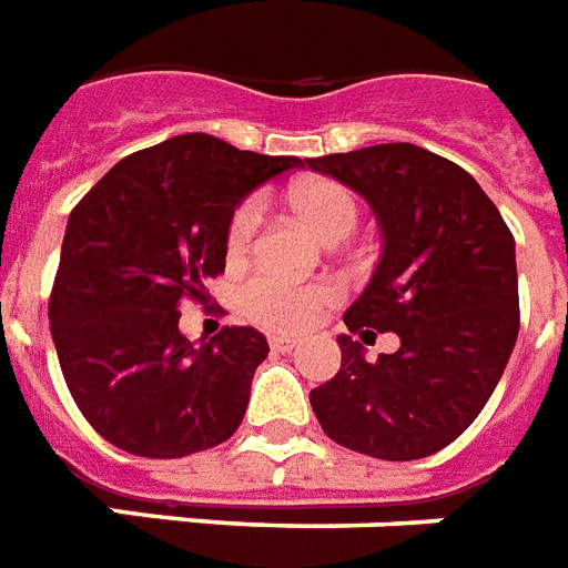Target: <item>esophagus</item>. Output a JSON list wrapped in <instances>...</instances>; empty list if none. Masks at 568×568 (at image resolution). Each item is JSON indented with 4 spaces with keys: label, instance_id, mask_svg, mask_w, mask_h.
Listing matches in <instances>:
<instances>
[{
    "label": "esophagus",
    "instance_id": "34e87169",
    "mask_svg": "<svg viewBox=\"0 0 568 568\" xmlns=\"http://www.w3.org/2000/svg\"><path fill=\"white\" fill-rule=\"evenodd\" d=\"M270 346L275 348V352H293V348L298 346L296 337H281V334H275V337H270Z\"/></svg>",
    "mask_w": 568,
    "mask_h": 568
}]
</instances>
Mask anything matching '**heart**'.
<instances>
[{
    "label": "heart",
    "instance_id": "obj_1",
    "mask_svg": "<svg viewBox=\"0 0 568 568\" xmlns=\"http://www.w3.org/2000/svg\"><path fill=\"white\" fill-rule=\"evenodd\" d=\"M293 207L298 216L313 229V234L325 243H339L357 229L355 193L331 179L305 181L293 190ZM261 225V202L248 199L231 216L229 231H225V257L231 263H240L252 248V240ZM334 290L322 284H293L287 278H278L272 272H257L240 287V307L248 320L257 322L266 331H305L320 320Z\"/></svg>",
    "mask_w": 568,
    "mask_h": 568
}]
</instances>
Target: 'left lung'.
<instances>
[{"label":"left lung","instance_id":"8db88e82","mask_svg":"<svg viewBox=\"0 0 568 568\" xmlns=\"http://www.w3.org/2000/svg\"><path fill=\"white\" fill-rule=\"evenodd\" d=\"M366 199L381 257L343 322L361 339L393 331L398 352L366 361L339 334L343 363L311 407L334 443L419 460L455 443L505 375L519 334L516 243L469 172L413 143L311 158ZM372 327V332H366Z\"/></svg>","mask_w":568,"mask_h":568}]
</instances>
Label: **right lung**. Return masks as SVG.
Masks as SVG:
<instances>
[{
  "mask_svg": "<svg viewBox=\"0 0 568 568\" xmlns=\"http://www.w3.org/2000/svg\"><path fill=\"white\" fill-rule=\"evenodd\" d=\"M298 166L181 134L122 158L70 213L49 331L75 405L111 446L170 460L240 428L270 343L234 325L196 346L179 307L205 302V281L225 270L240 202Z\"/></svg>",
  "mask_w": 568,
  "mask_h": 568,
  "instance_id": "add662e5",
  "label": "right lung"
}]
</instances>
